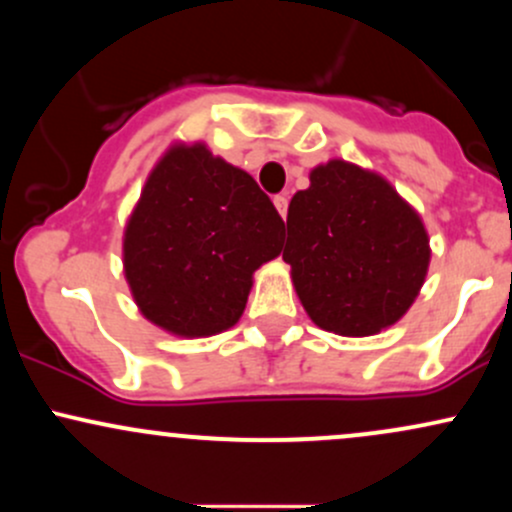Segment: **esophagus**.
Masks as SVG:
<instances>
[{"label": "esophagus", "mask_w": 512, "mask_h": 512, "mask_svg": "<svg viewBox=\"0 0 512 512\" xmlns=\"http://www.w3.org/2000/svg\"><path fill=\"white\" fill-rule=\"evenodd\" d=\"M274 207L281 214V219H286V211H289V197H286V195H276L274 197Z\"/></svg>", "instance_id": "1"}]
</instances>
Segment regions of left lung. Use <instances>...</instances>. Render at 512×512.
<instances>
[{
  "label": "left lung",
  "mask_w": 512,
  "mask_h": 512,
  "mask_svg": "<svg viewBox=\"0 0 512 512\" xmlns=\"http://www.w3.org/2000/svg\"><path fill=\"white\" fill-rule=\"evenodd\" d=\"M284 262L305 313L322 330L370 337L419 296L431 245L419 211L375 170L332 158L310 170L286 216Z\"/></svg>",
  "instance_id": "8db88e82"
}]
</instances>
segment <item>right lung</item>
I'll return each mask as SVG.
<instances>
[{
    "label": "right lung",
    "instance_id": "right-lung-1",
    "mask_svg": "<svg viewBox=\"0 0 512 512\" xmlns=\"http://www.w3.org/2000/svg\"><path fill=\"white\" fill-rule=\"evenodd\" d=\"M284 221L252 175L204 142H175L146 178L122 236V267L142 315L185 339L226 332L252 274L281 252Z\"/></svg>",
    "mask_w": 512,
    "mask_h": 512
}]
</instances>
